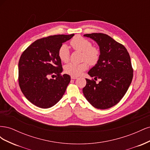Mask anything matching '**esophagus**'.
<instances>
[{
    "label": "esophagus",
    "instance_id": "34e87169",
    "mask_svg": "<svg viewBox=\"0 0 150 150\" xmlns=\"http://www.w3.org/2000/svg\"><path fill=\"white\" fill-rule=\"evenodd\" d=\"M71 78L72 79H78V77H77V76H71Z\"/></svg>",
    "mask_w": 150,
    "mask_h": 150
}]
</instances>
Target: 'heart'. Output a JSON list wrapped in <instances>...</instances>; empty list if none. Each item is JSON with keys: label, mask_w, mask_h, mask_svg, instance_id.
Returning a JSON list of instances; mask_svg holds the SVG:
<instances>
[{"label": "heart", "mask_w": 150, "mask_h": 150, "mask_svg": "<svg viewBox=\"0 0 150 150\" xmlns=\"http://www.w3.org/2000/svg\"><path fill=\"white\" fill-rule=\"evenodd\" d=\"M70 43L75 51L82 52V60L84 61L81 63L71 62L67 64L64 66L66 73L73 76H78L88 69V63L90 65L94 66L98 62L101 56L100 50L98 47L92 46L90 40L80 35H76L72 38ZM58 56L63 62L69 61L70 52L66 44H62L60 46L58 51Z\"/></svg>", "instance_id": "b5f03b06"}]
</instances>
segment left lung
I'll use <instances>...</instances> for the list:
<instances>
[{
    "label": "left lung",
    "instance_id": "8db88e82",
    "mask_svg": "<svg viewBox=\"0 0 150 150\" xmlns=\"http://www.w3.org/2000/svg\"><path fill=\"white\" fill-rule=\"evenodd\" d=\"M99 46L101 56L97 64L88 72L94 79H86L83 89L86 99L100 110L110 108L118 103L128 91L133 77L129 54L123 45L102 33L84 34ZM97 79L100 81L97 83Z\"/></svg>",
    "mask_w": 150,
    "mask_h": 150
}]
</instances>
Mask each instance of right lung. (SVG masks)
I'll list each match as a JSON object with an SVG mask.
<instances>
[{
    "label": "right lung",
    "mask_w": 150,
    "mask_h": 150,
    "mask_svg": "<svg viewBox=\"0 0 150 150\" xmlns=\"http://www.w3.org/2000/svg\"><path fill=\"white\" fill-rule=\"evenodd\" d=\"M74 35H54L38 39L22 52L19 61V84L25 97L35 106L49 108L59 102L71 81L62 75L60 46ZM56 76V79L50 77Z\"/></svg>",
    "instance_id": "right-lung-1"
}]
</instances>
